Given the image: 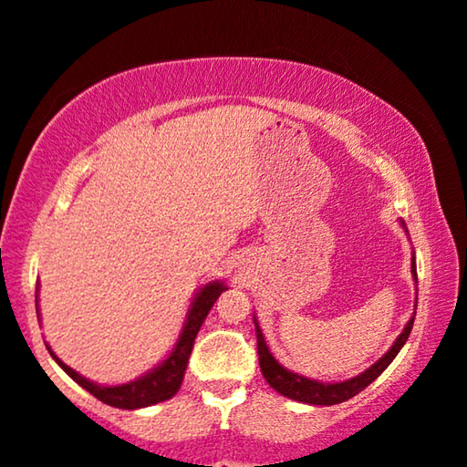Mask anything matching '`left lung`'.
<instances>
[{
    "label": "left lung",
    "instance_id": "8db88e82",
    "mask_svg": "<svg viewBox=\"0 0 467 467\" xmlns=\"http://www.w3.org/2000/svg\"><path fill=\"white\" fill-rule=\"evenodd\" d=\"M412 273L416 277V266H414V258H412ZM414 325V316L410 318V322L403 328V333L397 337V341L393 344V348L384 354V357L378 360L376 365H371L368 371L363 374L352 378V380L339 382V384H322L316 380H307V378L292 374V371L284 369L282 365L273 358V354L269 352V348L265 344L263 331H260L256 325V339H258V363H260V371H263L265 380L271 384L277 393H282L284 397H290V400L303 401V403H312V406H335V403H341L350 397L358 395L360 390L368 389L371 382L376 380L378 376L382 374L384 369L389 368L390 360L397 357V352L401 350V346L406 344L410 331H412Z\"/></svg>",
    "mask_w": 467,
    "mask_h": 467
}]
</instances>
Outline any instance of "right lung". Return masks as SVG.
I'll use <instances>...</instances> for the list:
<instances>
[{"label":"right lung","mask_w":467,"mask_h":467,"mask_svg":"<svg viewBox=\"0 0 467 467\" xmlns=\"http://www.w3.org/2000/svg\"><path fill=\"white\" fill-rule=\"evenodd\" d=\"M226 290V285H222L220 282H213L198 292V296L192 303L188 322H185V328L179 337L175 350L171 352V357L155 368L151 374H147L140 380L130 382V384H121V387H98L89 380H85L83 376H78L77 371L67 368L66 363L55 357L51 352V357L57 360L61 365V369L66 371L67 376L72 378L74 382L80 384L85 390L96 397V400L109 403L113 408H123V410H134V408H145L151 406V403H160L171 400L172 395L177 393L179 387L183 382V374L185 368H188V360L192 354V348H194V339L198 331H201V325L207 318V314L213 307V303L217 301V296Z\"/></svg>","instance_id":"1"}]
</instances>
